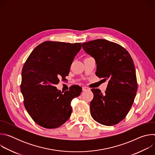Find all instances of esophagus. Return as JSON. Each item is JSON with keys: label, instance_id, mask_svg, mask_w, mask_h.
Wrapping results in <instances>:
<instances>
[{"label": "esophagus", "instance_id": "esophagus-1", "mask_svg": "<svg viewBox=\"0 0 155 155\" xmlns=\"http://www.w3.org/2000/svg\"><path fill=\"white\" fill-rule=\"evenodd\" d=\"M87 90H90V89L89 87H86V86H83V87H82V91H87Z\"/></svg>", "mask_w": 155, "mask_h": 155}]
</instances>
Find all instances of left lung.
<instances>
[{
    "label": "left lung",
    "instance_id": "obj_1",
    "mask_svg": "<svg viewBox=\"0 0 155 155\" xmlns=\"http://www.w3.org/2000/svg\"><path fill=\"white\" fill-rule=\"evenodd\" d=\"M82 47L95 59L96 75L108 80L105 94L99 89L91 90V117L101 124L115 125L128 114L137 91L133 60L121 45L105 39L83 43Z\"/></svg>",
    "mask_w": 155,
    "mask_h": 155
}]
</instances>
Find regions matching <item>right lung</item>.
I'll return each mask as SVG.
<instances>
[{"instance_id":"add662e5","label":"right lung","mask_w":155,"mask_h":155,"mask_svg":"<svg viewBox=\"0 0 155 155\" xmlns=\"http://www.w3.org/2000/svg\"><path fill=\"white\" fill-rule=\"evenodd\" d=\"M81 48V43L44 41L27 59L22 70L21 91L26 110L38 125L57 128L70 118L71 101L80 95L81 87L73 86L63 94L55 84L68 76Z\"/></svg>"}]
</instances>
